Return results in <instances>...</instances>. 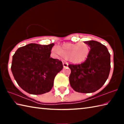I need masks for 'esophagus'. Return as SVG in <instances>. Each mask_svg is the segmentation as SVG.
<instances>
[{
  "label": "esophagus",
  "instance_id": "1",
  "mask_svg": "<svg viewBox=\"0 0 124 124\" xmlns=\"http://www.w3.org/2000/svg\"><path fill=\"white\" fill-rule=\"evenodd\" d=\"M63 67H67L68 66V63L66 62H63Z\"/></svg>",
  "mask_w": 124,
  "mask_h": 124
}]
</instances>
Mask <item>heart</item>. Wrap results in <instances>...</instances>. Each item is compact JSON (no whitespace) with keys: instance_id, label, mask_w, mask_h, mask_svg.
I'll use <instances>...</instances> for the list:
<instances>
[{"instance_id":"heart-1","label":"heart","mask_w":124,"mask_h":124,"mask_svg":"<svg viewBox=\"0 0 124 124\" xmlns=\"http://www.w3.org/2000/svg\"><path fill=\"white\" fill-rule=\"evenodd\" d=\"M58 53L63 58H68L75 63H81L86 59L89 56L90 49L86 44L66 43L57 48Z\"/></svg>"}]
</instances>
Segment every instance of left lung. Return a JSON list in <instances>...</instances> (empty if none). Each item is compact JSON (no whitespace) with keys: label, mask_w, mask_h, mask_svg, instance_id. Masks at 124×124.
<instances>
[{"label":"left lung","mask_w":124,"mask_h":124,"mask_svg":"<svg viewBox=\"0 0 124 124\" xmlns=\"http://www.w3.org/2000/svg\"><path fill=\"white\" fill-rule=\"evenodd\" d=\"M90 47L84 62L68 65L71 87L76 92L91 93L101 87L108 79L110 70V54L106 46L94 40L85 41Z\"/></svg>","instance_id":"obj_1"}]
</instances>
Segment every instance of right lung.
<instances>
[{"mask_svg": "<svg viewBox=\"0 0 124 124\" xmlns=\"http://www.w3.org/2000/svg\"><path fill=\"white\" fill-rule=\"evenodd\" d=\"M54 45L29 44L18 48L13 55L12 74L24 91L41 95L51 90L55 76L63 68L62 61L50 57Z\"/></svg>", "mask_w": 124, "mask_h": 124, "instance_id": "right-lung-1", "label": "right lung"}]
</instances>
